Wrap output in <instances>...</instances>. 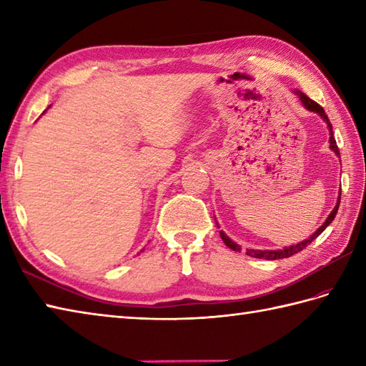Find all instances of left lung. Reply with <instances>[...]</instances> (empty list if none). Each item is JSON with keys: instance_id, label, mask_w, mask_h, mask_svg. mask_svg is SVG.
Listing matches in <instances>:
<instances>
[{"instance_id": "8db88e82", "label": "left lung", "mask_w": 366, "mask_h": 366, "mask_svg": "<svg viewBox=\"0 0 366 366\" xmlns=\"http://www.w3.org/2000/svg\"><path fill=\"white\" fill-rule=\"evenodd\" d=\"M294 94L297 96L299 99H300V102H302V105L307 108L308 112H313V113H317L321 116V119L327 124V129H329V143H330V149L335 152L338 157H340V151H338V146H337V142H335V138H333V130H332V124H330V121H329V118H327V114H325V112H324V108L320 105V104H316L315 100H312L310 97H307L305 94H303L302 91H299V89H294ZM340 199H341V193H338V199H337V204H335V207H333V211L329 214V217L327 219H325V222L321 224L320 228H317L312 236H310L308 239H305V240H302V242H297L295 245H290V247H285V248H278V250H254V248H247V254L248 256H252V258H258V259H283V258H290V256H292V254H295V253H299V252H302L303 248H305L307 245H310L313 242V240L321 234V232L329 227V224L333 222V219H335V215H337V212H338V206H340ZM219 224V223H217ZM220 237L223 239V242H224V245H227L228 248H231V250H234V252H240L242 250V248H240V245L239 244H236L234 240H231L227 234H224L223 231H220Z\"/></svg>"}]
</instances>
